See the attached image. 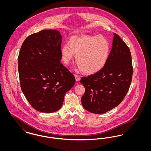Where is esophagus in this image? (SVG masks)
<instances>
[{"label":"esophagus","instance_id":"34e87169","mask_svg":"<svg viewBox=\"0 0 151 151\" xmlns=\"http://www.w3.org/2000/svg\"><path fill=\"white\" fill-rule=\"evenodd\" d=\"M75 78H76V80L77 81H79V80H80V76L76 75V74H75Z\"/></svg>","mask_w":151,"mask_h":151}]
</instances>
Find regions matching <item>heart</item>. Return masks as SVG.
Here are the masks:
<instances>
[{"label": "heart", "instance_id": "heart-1", "mask_svg": "<svg viewBox=\"0 0 151 151\" xmlns=\"http://www.w3.org/2000/svg\"><path fill=\"white\" fill-rule=\"evenodd\" d=\"M109 43L102 35L72 36L63 45L61 55L63 61L68 64L76 54L75 60L80 68L86 73L99 71L105 65L109 54Z\"/></svg>", "mask_w": 151, "mask_h": 151}]
</instances>
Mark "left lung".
<instances>
[{"instance_id":"left-lung-1","label":"left lung","mask_w":151,"mask_h":151,"mask_svg":"<svg viewBox=\"0 0 151 151\" xmlns=\"http://www.w3.org/2000/svg\"><path fill=\"white\" fill-rule=\"evenodd\" d=\"M113 46L104 67L80 82L85 87L81 103L87 111L103 114L119 105L127 93L133 68L129 47L114 33Z\"/></svg>"}]
</instances>
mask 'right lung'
<instances>
[{
  "instance_id": "right-lung-1",
  "label": "right lung",
  "mask_w": 151,
  "mask_h": 151,
  "mask_svg": "<svg viewBox=\"0 0 151 151\" xmlns=\"http://www.w3.org/2000/svg\"><path fill=\"white\" fill-rule=\"evenodd\" d=\"M62 37L58 30H41L28 36L19 52L22 91L31 106L41 112L58 110L65 94L75 83L73 73L60 62Z\"/></svg>"
}]
</instances>
